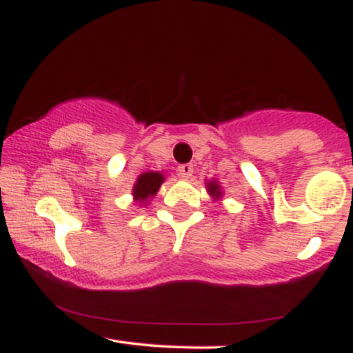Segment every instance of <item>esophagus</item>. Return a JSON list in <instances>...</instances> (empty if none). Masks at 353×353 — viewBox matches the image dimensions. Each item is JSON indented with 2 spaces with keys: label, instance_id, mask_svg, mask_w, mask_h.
Listing matches in <instances>:
<instances>
[{
  "label": "esophagus",
  "instance_id": "1",
  "mask_svg": "<svg viewBox=\"0 0 353 353\" xmlns=\"http://www.w3.org/2000/svg\"><path fill=\"white\" fill-rule=\"evenodd\" d=\"M177 171H179L181 177L189 179V177L194 174V165L192 164H182V165H179V169H177Z\"/></svg>",
  "mask_w": 353,
  "mask_h": 353
}]
</instances>
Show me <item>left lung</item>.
<instances>
[{
  "label": "left lung",
  "mask_w": 353,
  "mask_h": 353,
  "mask_svg": "<svg viewBox=\"0 0 353 353\" xmlns=\"http://www.w3.org/2000/svg\"><path fill=\"white\" fill-rule=\"evenodd\" d=\"M209 192L212 194V196L219 197V194H221V190H219V185L216 184V182H212V184H209Z\"/></svg>",
  "instance_id": "1"
}]
</instances>
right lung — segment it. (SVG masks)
<instances>
[{"instance_id":"obj_1","label":"right lung","mask_w":353,"mask_h":353,"mask_svg":"<svg viewBox=\"0 0 353 353\" xmlns=\"http://www.w3.org/2000/svg\"><path fill=\"white\" fill-rule=\"evenodd\" d=\"M164 182V177L161 172H145L141 174L139 179H137L134 190V199L136 201H145L148 197L154 196L157 192V189L161 188V184Z\"/></svg>"}]
</instances>
